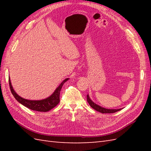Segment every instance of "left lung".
<instances>
[{
  "label": "left lung",
  "mask_w": 151,
  "mask_h": 151,
  "mask_svg": "<svg viewBox=\"0 0 151 151\" xmlns=\"http://www.w3.org/2000/svg\"><path fill=\"white\" fill-rule=\"evenodd\" d=\"M87 101H88L89 104L90 105V106L92 108H93L94 110H95L96 111L101 112V113H102V114L115 113V112L118 111H119V110H121V109H117V110H115V109H114H114H106V108H102V107L100 106L97 105V104L94 103V102L91 100L90 98H89V95H87Z\"/></svg>",
  "instance_id": "obj_1"
}]
</instances>
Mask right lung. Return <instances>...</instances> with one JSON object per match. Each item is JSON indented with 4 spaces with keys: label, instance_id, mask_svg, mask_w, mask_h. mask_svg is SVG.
<instances>
[{
    "label": "right lung",
    "instance_id": "right-lung-1",
    "mask_svg": "<svg viewBox=\"0 0 151 151\" xmlns=\"http://www.w3.org/2000/svg\"><path fill=\"white\" fill-rule=\"evenodd\" d=\"M69 78H66L61 83L60 85L58 87L56 90L54 91L53 93L51 95L50 97L47 99H43V100H39V101H31L28 100V99H25L22 98L20 96H19L16 92L14 91V88H13L12 86V83L10 81V79L9 78V88H10V90L12 95L15 98L19 103H21L24 106L30 109V110L37 111H48L50 110L56 106V105L60 102V93L61 89H62V86L64 83L67 81Z\"/></svg>",
    "mask_w": 151,
    "mask_h": 151
}]
</instances>
